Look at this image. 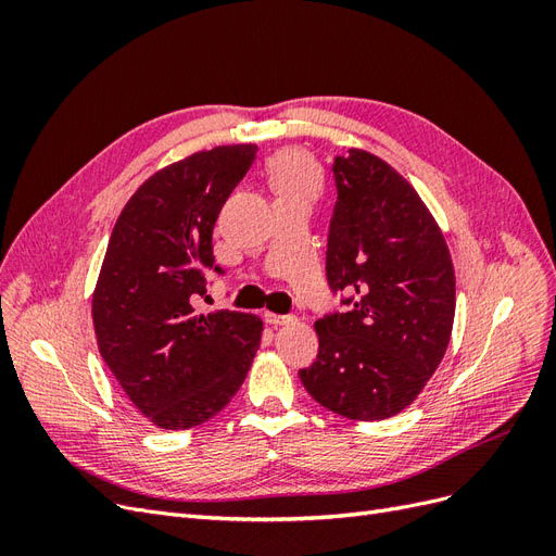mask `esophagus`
<instances>
[{
	"label": "esophagus",
	"mask_w": 556,
	"mask_h": 556,
	"mask_svg": "<svg viewBox=\"0 0 556 556\" xmlns=\"http://www.w3.org/2000/svg\"><path fill=\"white\" fill-rule=\"evenodd\" d=\"M294 315H278V313H264V323H268L271 327H282V325H292L294 323Z\"/></svg>",
	"instance_id": "34e87169"
}]
</instances>
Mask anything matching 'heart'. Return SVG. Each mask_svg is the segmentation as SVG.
<instances>
[{
  "mask_svg": "<svg viewBox=\"0 0 556 556\" xmlns=\"http://www.w3.org/2000/svg\"><path fill=\"white\" fill-rule=\"evenodd\" d=\"M268 180H271L278 199L304 197L313 199L319 190L317 166L296 150H285L268 164Z\"/></svg>",
  "mask_w": 556,
  "mask_h": 556,
  "instance_id": "heart-1",
  "label": "heart"
}]
</instances>
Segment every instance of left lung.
Wrapping results in <instances>:
<instances>
[{
	"instance_id": "8db88e82",
	"label": "left lung",
	"mask_w": 556,
	"mask_h": 556,
	"mask_svg": "<svg viewBox=\"0 0 556 556\" xmlns=\"http://www.w3.org/2000/svg\"><path fill=\"white\" fill-rule=\"evenodd\" d=\"M331 174L327 282L348 311L317 319V357L299 378L319 406L374 422L410 406L439 368L454 268L439 225L390 164L350 150Z\"/></svg>"
}]
</instances>
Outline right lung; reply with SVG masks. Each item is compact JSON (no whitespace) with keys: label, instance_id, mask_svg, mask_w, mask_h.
<instances>
[{"label":"right lung","instance_id":"obj_1","mask_svg":"<svg viewBox=\"0 0 556 556\" xmlns=\"http://www.w3.org/2000/svg\"><path fill=\"white\" fill-rule=\"evenodd\" d=\"M257 146H220L150 176L113 227L92 296L97 345L115 380L160 429H190L243 384L262 319L194 311L215 264L213 227Z\"/></svg>","mask_w":556,"mask_h":556}]
</instances>
